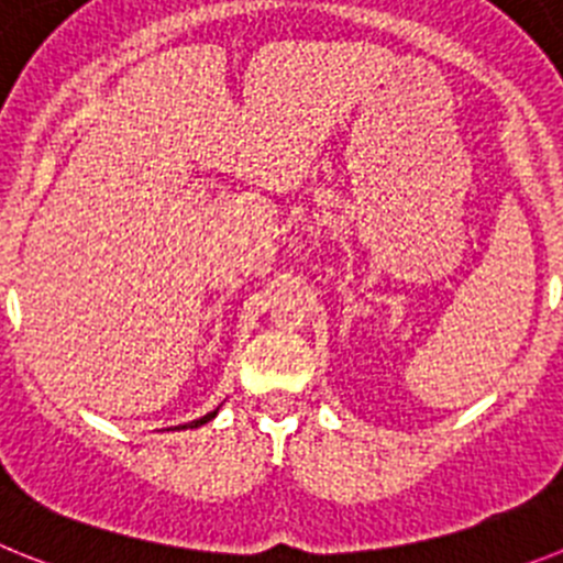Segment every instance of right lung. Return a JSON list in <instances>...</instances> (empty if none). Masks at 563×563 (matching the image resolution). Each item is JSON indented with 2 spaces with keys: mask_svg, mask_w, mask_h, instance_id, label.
<instances>
[{
  "mask_svg": "<svg viewBox=\"0 0 563 563\" xmlns=\"http://www.w3.org/2000/svg\"><path fill=\"white\" fill-rule=\"evenodd\" d=\"M216 415H219V409H212V412H207V415H201V418H196V420H190V423H181V427H176V429H196V427H205L207 420H212L216 418Z\"/></svg>",
  "mask_w": 563,
  "mask_h": 563,
  "instance_id": "1",
  "label": "right lung"
}]
</instances>
